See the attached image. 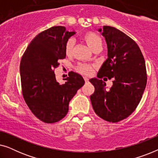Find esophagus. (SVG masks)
Here are the masks:
<instances>
[{
  "label": "esophagus",
  "mask_w": 158,
  "mask_h": 158,
  "mask_svg": "<svg viewBox=\"0 0 158 158\" xmlns=\"http://www.w3.org/2000/svg\"><path fill=\"white\" fill-rule=\"evenodd\" d=\"M84 80H85V83H88V81H89V80H88V77H84Z\"/></svg>",
  "instance_id": "esophagus-1"
}]
</instances>
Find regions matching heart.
I'll use <instances>...</instances> for the list:
<instances>
[{"label":"heart","mask_w":158,"mask_h":158,"mask_svg":"<svg viewBox=\"0 0 158 158\" xmlns=\"http://www.w3.org/2000/svg\"><path fill=\"white\" fill-rule=\"evenodd\" d=\"M82 39L85 42L88 47L94 52L96 50H100L102 47V40L101 36L94 31H86L83 34ZM73 46L74 42L72 39H70L67 41L65 47H64V52L68 56L72 55L73 51ZM93 66L87 64H80L77 66V71L82 75H89L91 74L93 71Z\"/></svg>","instance_id":"heart-1"}]
</instances>
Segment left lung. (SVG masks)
Listing matches in <instances>:
<instances>
[{"instance_id": "8db88e82", "label": "left lung", "mask_w": 158, "mask_h": 158, "mask_svg": "<svg viewBox=\"0 0 158 158\" xmlns=\"http://www.w3.org/2000/svg\"><path fill=\"white\" fill-rule=\"evenodd\" d=\"M105 37L108 58L97 77L90 82L95 91L90 98L95 113L109 122H120L130 115L141 100L147 84L145 62L137 43L116 28L99 29ZM114 79L109 89L100 79Z\"/></svg>"}]
</instances>
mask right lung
Listing matches in <instances>:
<instances>
[{
	"label": "right lung",
	"instance_id": "1",
	"mask_svg": "<svg viewBox=\"0 0 158 158\" xmlns=\"http://www.w3.org/2000/svg\"><path fill=\"white\" fill-rule=\"evenodd\" d=\"M75 31L61 26L41 32L30 42L20 63L23 99L34 115L47 124L59 122L68 112L70 101L85 81L81 75L69 72L65 83L56 81L55 69L66 57L64 47Z\"/></svg>",
	"mask_w": 158,
	"mask_h": 158
}]
</instances>
